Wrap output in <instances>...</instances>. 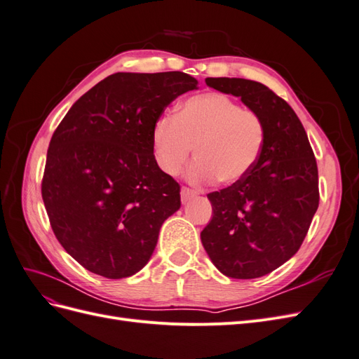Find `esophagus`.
I'll use <instances>...</instances> for the list:
<instances>
[{
	"instance_id": "34e87169",
	"label": "esophagus",
	"mask_w": 359,
	"mask_h": 359,
	"mask_svg": "<svg viewBox=\"0 0 359 359\" xmlns=\"http://www.w3.org/2000/svg\"><path fill=\"white\" fill-rule=\"evenodd\" d=\"M196 196H198L196 190H191V189H187V187L181 189V202L182 203H187L190 199L196 198Z\"/></svg>"
}]
</instances>
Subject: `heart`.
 Returning <instances> with one entry per match:
<instances>
[{
	"label": "heart",
	"mask_w": 359,
	"mask_h": 359,
	"mask_svg": "<svg viewBox=\"0 0 359 359\" xmlns=\"http://www.w3.org/2000/svg\"><path fill=\"white\" fill-rule=\"evenodd\" d=\"M157 166L175 177L186 166L191 182L212 181L224 186L244 180L262 153L265 127L255 112L220 93H205L186 100L177 116H161L151 135Z\"/></svg>",
	"instance_id": "1"
}]
</instances>
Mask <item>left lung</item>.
<instances>
[{"mask_svg":"<svg viewBox=\"0 0 359 359\" xmlns=\"http://www.w3.org/2000/svg\"><path fill=\"white\" fill-rule=\"evenodd\" d=\"M262 119L265 142L240 182L208 194L212 219L201 232L211 262L232 278H257L295 255L319 206L318 165L292 107L268 86L241 78H206Z\"/></svg>","mask_w":359,"mask_h":359,"instance_id":"1","label":"left lung"}]
</instances>
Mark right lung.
<instances>
[{"mask_svg": "<svg viewBox=\"0 0 359 359\" xmlns=\"http://www.w3.org/2000/svg\"><path fill=\"white\" fill-rule=\"evenodd\" d=\"M193 90L198 81L181 72L114 73L53 133L43 202L60 244L91 273H139L180 210V186L157 166L151 135L166 106Z\"/></svg>", "mask_w": 359, "mask_h": 359, "instance_id": "1", "label": "right lung"}]
</instances>
